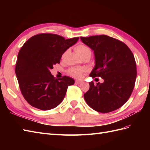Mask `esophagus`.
I'll use <instances>...</instances> for the list:
<instances>
[{
	"mask_svg": "<svg viewBox=\"0 0 150 150\" xmlns=\"http://www.w3.org/2000/svg\"><path fill=\"white\" fill-rule=\"evenodd\" d=\"M82 81H75V83L77 84H81L82 83Z\"/></svg>",
	"mask_w": 150,
	"mask_h": 150,
	"instance_id": "esophagus-1",
	"label": "esophagus"
}]
</instances>
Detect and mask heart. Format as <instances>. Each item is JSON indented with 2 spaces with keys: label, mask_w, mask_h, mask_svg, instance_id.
Listing matches in <instances>:
<instances>
[{
  "label": "heart",
  "mask_w": 150,
  "mask_h": 150,
  "mask_svg": "<svg viewBox=\"0 0 150 150\" xmlns=\"http://www.w3.org/2000/svg\"><path fill=\"white\" fill-rule=\"evenodd\" d=\"M75 51H76V52H77L81 57L86 55H88V54H91L90 49L88 47H87L86 46L82 45V44H81V45H78L77 46H76ZM63 56H64V55H63ZM84 71V69L80 68H75H75H70L68 70V73L73 77L79 79V78L82 77V73H83Z\"/></svg>",
  "instance_id": "obj_1"
}]
</instances>
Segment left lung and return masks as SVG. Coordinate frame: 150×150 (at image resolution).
Returning a JSON list of instances; mask_svg holds the SVG:
<instances>
[{
  "mask_svg": "<svg viewBox=\"0 0 150 150\" xmlns=\"http://www.w3.org/2000/svg\"><path fill=\"white\" fill-rule=\"evenodd\" d=\"M93 51L95 64L90 75L99 77L104 82L94 85L84 94L86 103L100 113L119 109L131 95L137 77L136 63L132 51L125 44L109 36L81 37Z\"/></svg>",
  "mask_w": 150,
  "mask_h": 150,
  "instance_id": "8db88e82",
  "label": "left lung"
}]
</instances>
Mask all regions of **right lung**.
<instances>
[{
	"label": "right lung",
	"mask_w": 150,
	"mask_h": 150,
	"mask_svg": "<svg viewBox=\"0 0 150 150\" xmlns=\"http://www.w3.org/2000/svg\"><path fill=\"white\" fill-rule=\"evenodd\" d=\"M79 37L65 39L58 35L42 33L28 39L19 51L15 73L21 93L31 106L41 110L53 109L62 103L68 87L75 81L68 76L53 77L50 69Z\"/></svg>",
	"instance_id": "obj_1"
}]
</instances>
